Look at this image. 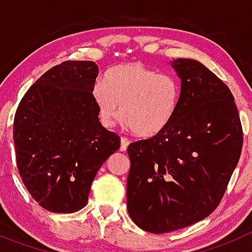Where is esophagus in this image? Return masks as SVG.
I'll list each match as a JSON object with an SVG mask.
<instances>
[{
    "label": "esophagus",
    "mask_w": 252,
    "mask_h": 252,
    "mask_svg": "<svg viewBox=\"0 0 252 252\" xmlns=\"http://www.w3.org/2000/svg\"><path fill=\"white\" fill-rule=\"evenodd\" d=\"M128 144H130V141H128L126 137H121V146H120V150H121V151L127 150Z\"/></svg>",
    "instance_id": "esophagus-1"
}]
</instances>
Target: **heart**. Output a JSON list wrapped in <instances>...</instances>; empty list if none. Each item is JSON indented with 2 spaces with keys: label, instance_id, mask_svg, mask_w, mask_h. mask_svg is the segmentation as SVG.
Here are the masks:
<instances>
[{
  "label": "heart",
  "instance_id": "obj_1",
  "mask_svg": "<svg viewBox=\"0 0 252 252\" xmlns=\"http://www.w3.org/2000/svg\"><path fill=\"white\" fill-rule=\"evenodd\" d=\"M92 99L102 126H115L121 112L124 126L140 137H154L174 120L180 84L173 75L159 74L135 62L124 63L104 73L103 83L93 87Z\"/></svg>",
  "mask_w": 252,
  "mask_h": 252
}]
</instances>
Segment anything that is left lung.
Wrapping results in <instances>:
<instances>
[{
  "label": "left lung",
  "mask_w": 252,
  "mask_h": 252,
  "mask_svg": "<svg viewBox=\"0 0 252 252\" xmlns=\"http://www.w3.org/2000/svg\"><path fill=\"white\" fill-rule=\"evenodd\" d=\"M180 103L165 130L128 145L127 211L140 228L165 233L190 226L218 206L242 149L228 87L194 59L169 62Z\"/></svg>",
  "instance_id": "1"
}]
</instances>
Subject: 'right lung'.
Returning a JSON list of instances; mask_svg holds the SVG:
<instances>
[{"label":"right lung","mask_w":252,"mask_h":252,"mask_svg":"<svg viewBox=\"0 0 252 252\" xmlns=\"http://www.w3.org/2000/svg\"><path fill=\"white\" fill-rule=\"evenodd\" d=\"M98 72L94 62H64L44 73L17 107V169L31 197L50 212L86 207L95 174L120 149L93 103Z\"/></svg>","instance_id":"obj_1"}]
</instances>
